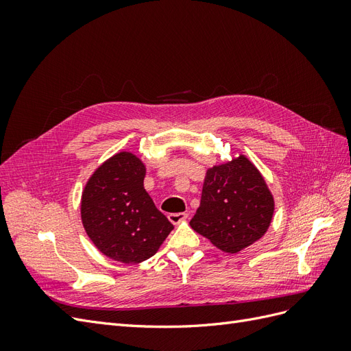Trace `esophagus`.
Listing matches in <instances>:
<instances>
[{
    "mask_svg": "<svg viewBox=\"0 0 351 351\" xmlns=\"http://www.w3.org/2000/svg\"><path fill=\"white\" fill-rule=\"evenodd\" d=\"M187 218V214L186 212H174V214H168V219L173 222L174 226L180 224V222L184 221Z\"/></svg>",
    "mask_w": 351,
    "mask_h": 351,
    "instance_id": "1",
    "label": "esophagus"
}]
</instances>
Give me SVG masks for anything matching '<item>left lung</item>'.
Returning a JSON list of instances; mask_svg holds the SVG:
<instances>
[{
	"label": "left lung",
	"instance_id": "1",
	"mask_svg": "<svg viewBox=\"0 0 351 351\" xmlns=\"http://www.w3.org/2000/svg\"><path fill=\"white\" fill-rule=\"evenodd\" d=\"M274 199L265 180L246 156L208 169L192 228L217 247L237 253L268 230Z\"/></svg>",
	"mask_w": 351,
	"mask_h": 351
}]
</instances>
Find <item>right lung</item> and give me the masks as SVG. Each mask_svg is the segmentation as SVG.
<instances>
[{"instance_id": "right-lung-1", "label": "right lung", "mask_w": 351, "mask_h": 351, "mask_svg": "<svg viewBox=\"0 0 351 351\" xmlns=\"http://www.w3.org/2000/svg\"><path fill=\"white\" fill-rule=\"evenodd\" d=\"M145 165L129 152L117 154L90 177L82 196V221L104 254L123 263L154 256L174 226L143 187Z\"/></svg>"}]
</instances>
